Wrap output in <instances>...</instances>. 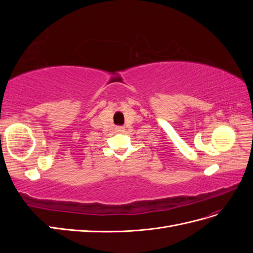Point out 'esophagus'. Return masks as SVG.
I'll return each instance as SVG.
<instances>
[{
	"label": "esophagus",
	"mask_w": 253,
	"mask_h": 253,
	"mask_svg": "<svg viewBox=\"0 0 253 253\" xmlns=\"http://www.w3.org/2000/svg\"><path fill=\"white\" fill-rule=\"evenodd\" d=\"M116 131L117 132H124L125 131V127L124 126H117L116 127Z\"/></svg>",
	"instance_id": "esophagus-1"
}]
</instances>
